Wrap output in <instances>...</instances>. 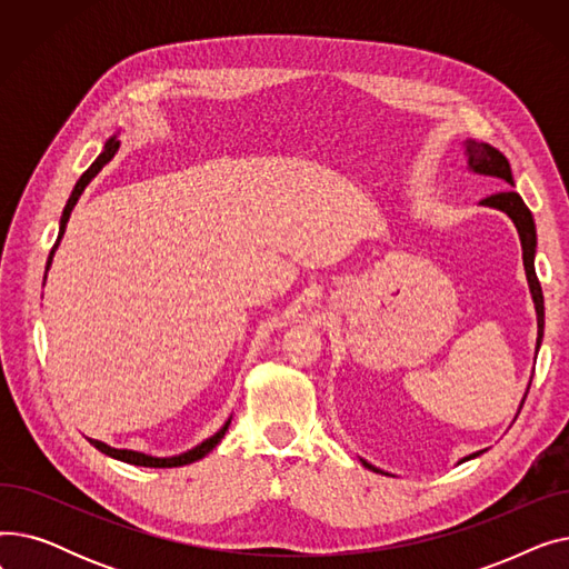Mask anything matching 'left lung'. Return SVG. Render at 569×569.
Instances as JSON below:
<instances>
[{
	"mask_svg": "<svg viewBox=\"0 0 569 569\" xmlns=\"http://www.w3.org/2000/svg\"><path fill=\"white\" fill-rule=\"evenodd\" d=\"M463 152H466V159H468V170L475 172V174H485V177H496L500 179L502 184L507 187H515V177H512V168H510V161H507L496 147L487 144V142H477V140H466L463 142ZM480 204L485 207H493L498 209V212L507 214L512 219L517 232H519V239H521V249H523V269H526V279H528V288H530V295H532V305H535V313H537V343H535V355L537 350H540L542 346V337H545V295H542V286L540 281H537V274H535V251H537V230H535V221H532V214L530 209L526 207V202L521 200V196L515 191V189H505V191H498L489 198H485ZM530 390V385H528ZM528 395V392H526ZM526 395L519 403V412L523 408V401H526ZM517 412V415H519ZM515 415V420H517ZM485 450L475 452L463 461L468 459H475L480 457ZM369 470H376V472H382L380 468L371 466L369 461L360 459Z\"/></svg>",
	"mask_w": 569,
	"mask_h": 569,
	"instance_id": "obj_1",
	"label": "left lung"
}]
</instances>
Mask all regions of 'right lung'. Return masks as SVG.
I'll list each match as a JSON object with an SVG mask.
<instances>
[{
  "mask_svg": "<svg viewBox=\"0 0 569 569\" xmlns=\"http://www.w3.org/2000/svg\"><path fill=\"white\" fill-rule=\"evenodd\" d=\"M117 149H119V140H117V136H110V138L106 140V144H103V149H101V154L97 157V161H94L92 166H89V168L80 174L78 182H76L71 196H69V200H67V204H64V212H62V217H59L57 242H54V247H52V251H50V256H48L46 274H48V269H50V264H52V258H54V251H57L59 242H62V237H64V230H67V223H69V217H71V212H73L76 202L80 200V196H82V191L89 187V182H92V179L103 170V166H108V163L112 161V157L117 154ZM43 286H46V277H43ZM230 420H232V417H228V422H226L214 436L204 438L200 445L191 447V450H187V452H182V455H174V457H152V455H144V452H136V450H117V447H110V445H106V442H101V440H94V438H87V440L92 442L99 452H103V455H108V457H112V459H117V461H124V463H131V466H142V468H177V466L193 463V461H198V459H202V457H207L209 452H212L214 447L221 442V438L226 436V431H228V427H230Z\"/></svg>",
  "mask_w": 569,
  "mask_h": 569,
  "instance_id": "add662e5",
  "label": "right lung"
}]
</instances>
